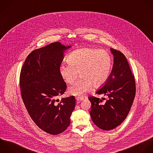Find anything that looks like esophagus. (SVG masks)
I'll list each match as a JSON object with an SVG mask.
<instances>
[{"mask_svg":"<svg viewBox=\"0 0 153 153\" xmlns=\"http://www.w3.org/2000/svg\"><path fill=\"white\" fill-rule=\"evenodd\" d=\"M76 100L77 101H82L84 100V98L83 97H76Z\"/></svg>","mask_w":153,"mask_h":153,"instance_id":"obj_1","label":"esophagus"}]
</instances>
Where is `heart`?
<instances>
[{
    "label": "heart",
    "mask_w": 153,
    "mask_h": 153,
    "mask_svg": "<svg viewBox=\"0 0 153 153\" xmlns=\"http://www.w3.org/2000/svg\"><path fill=\"white\" fill-rule=\"evenodd\" d=\"M68 64H62L59 73L67 84L74 83L78 76L80 78L68 88L70 94L80 96L93 86L98 88L108 80L113 66L111 55L105 50L92 48L76 49L67 58Z\"/></svg>",
    "instance_id": "obj_1"
}]
</instances>
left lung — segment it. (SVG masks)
Returning <instances> with one entry per match:
<instances>
[{
  "label": "left lung",
  "instance_id": "1",
  "mask_svg": "<svg viewBox=\"0 0 153 153\" xmlns=\"http://www.w3.org/2000/svg\"><path fill=\"white\" fill-rule=\"evenodd\" d=\"M110 50L114 55L111 73L104 86L96 92L104 94L108 100L101 104L102 100L100 98L88 97L91 102V119L97 127L104 131L113 129L125 120L136 93L135 77L126 58L119 51L113 48Z\"/></svg>",
  "mask_w": 153,
  "mask_h": 153
}]
</instances>
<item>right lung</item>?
<instances>
[{
	"mask_svg": "<svg viewBox=\"0 0 153 153\" xmlns=\"http://www.w3.org/2000/svg\"><path fill=\"white\" fill-rule=\"evenodd\" d=\"M70 48L53 42L33 51L21 70V95L25 108L36 125L45 132L55 135L65 131L70 124L74 109V96L62 98L67 89L59 68L64 51Z\"/></svg>",
	"mask_w": 153,
	"mask_h": 153,
	"instance_id": "add662e5",
	"label": "right lung"
}]
</instances>
